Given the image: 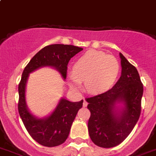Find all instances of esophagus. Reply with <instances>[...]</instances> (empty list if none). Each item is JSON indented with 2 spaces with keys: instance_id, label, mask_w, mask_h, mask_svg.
Instances as JSON below:
<instances>
[{
  "instance_id": "34e87169",
  "label": "esophagus",
  "mask_w": 156,
  "mask_h": 156,
  "mask_svg": "<svg viewBox=\"0 0 156 156\" xmlns=\"http://www.w3.org/2000/svg\"><path fill=\"white\" fill-rule=\"evenodd\" d=\"M87 105H88V102H86V101L84 99V102H83V106H87Z\"/></svg>"
}]
</instances>
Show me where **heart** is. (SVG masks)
<instances>
[{"instance_id": "b5f03b06", "label": "heart", "mask_w": 156, "mask_h": 156, "mask_svg": "<svg viewBox=\"0 0 156 156\" xmlns=\"http://www.w3.org/2000/svg\"><path fill=\"white\" fill-rule=\"evenodd\" d=\"M120 71L117 59L104 52L90 50L81 56L69 75L70 84L78 88L85 81V88L91 93L106 92L114 84Z\"/></svg>"}]
</instances>
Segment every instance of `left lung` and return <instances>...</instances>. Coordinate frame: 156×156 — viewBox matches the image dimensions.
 <instances>
[{"label":"left lung","mask_w":156,"mask_h":156,"mask_svg":"<svg viewBox=\"0 0 156 156\" xmlns=\"http://www.w3.org/2000/svg\"><path fill=\"white\" fill-rule=\"evenodd\" d=\"M122 72L114 86L103 93L85 99L91 113L88 129L97 146L112 148L120 144L132 131L141 110L143 85L134 65L120 53ZM120 101L126 107L120 114L114 106Z\"/></svg>","instance_id":"obj_1"}]
</instances>
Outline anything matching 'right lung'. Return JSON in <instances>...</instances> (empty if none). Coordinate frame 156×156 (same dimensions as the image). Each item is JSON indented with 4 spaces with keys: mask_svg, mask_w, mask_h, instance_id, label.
I'll return each instance as SVG.
<instances>
[{
    "mask_svg": "<svg viewBox=\"0 0 156 156\" xmlns=\"http://www.w3.org/2000/svg\"><path fill=\"white\" fill-rule=\"evenodd\" d=\"M82 50L81 47L72 45H49L31 59L22 73L19 84V115L31 137L43 146H57L66 141L78 109L82 107L83 100L72 102L62 99L54 113L47 118H36L27 109L25 100V90L29 74L40 67L51 66L58 70L66 79L68 62L71 57Z\"/></svg>",
    "mask_w": 156,
    "mask_h": 156,
    "instance_id": "1",
    "label": "right lung"
}]
</instances>
